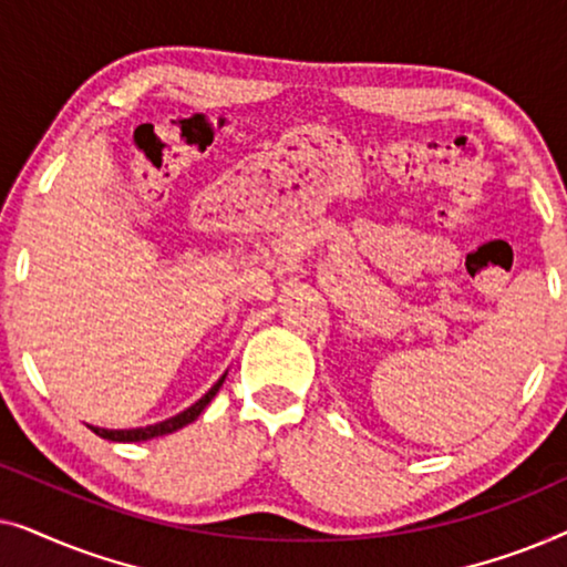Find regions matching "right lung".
Here are the masks:
<instances>
[{"label":"right lung","instance_id":"add662e5","mask_svg":"<svg viewBox=\"0 0 567 567\" xmlns=\"http://www.w3.org/2000/svg\"><path fill=\"white\" fill-rule=\"evenodd\" d=\"M227 377V374H224ZM224 377L216 382L212 390H208L204 398H200L196 405H190L188 410H183V413H177L173 417H167V421L162 423H154V425H146V429H123V431H111V429H97V425H87L90 431H95L100 439H107V441H123V444H128V441H150V439H157V436H167V433L173 431H181L183 425H188L196 421V417L204 413V408L208 405L216 398V392H219V386L224 384Z\"/></svg>","mask_w":567,"mask_h":567}]
</instances>
